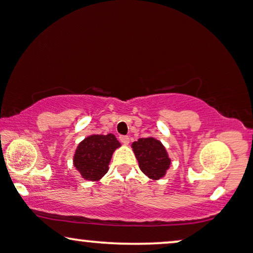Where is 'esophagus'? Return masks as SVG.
<instances>
[{
    "label": "esophagus",
    "mask_w": 253,
    "mask_h": 253,
    "mask_svg": "<svg viewBox=\"0 0 253 253\" xmlns=\"http://www.w3.org/2000/svg\"><path fill=\"white\" fill-rule=\"evenodd\" d=\"M120 140L124 144V145H127V144L130 143V138L127 136H121L120 137Z\"/></svg>",
    "instance_id": "esophagus-1"
}]
</instances>
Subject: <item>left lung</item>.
I'll use <instances>...</instances> for the list:
<instances>
[{"label": "left lung", "mask_w": 253, "mask_h": 253, "mask_svg": "<svg viewBox=\"0 0 253 253\" xmlns=\"http://www.w3.org/2000/svg\"><path fill=\"white\" fill-rule=\"evenodd\" d=\"M131 147L138 160L140 170L147 178L159 180L166 175L172 160L160 140L155 137L139 138L132 143Z\"/></svg>", "instance_id": "left-lung-1"}]
</instances>
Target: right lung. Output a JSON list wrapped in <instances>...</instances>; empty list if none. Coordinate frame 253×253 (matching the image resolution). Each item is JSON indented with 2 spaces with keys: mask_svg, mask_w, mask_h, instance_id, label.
<instances>
[{
  "mask_svg": "<svg viewBox=\"0 0 253 253\" xmlns=\"http://www.w3.org/2000/svg\"><path fill=\"white\" fill-rule=\"evenodd\" d=\"M121 143L113 133L90 134L81 140L73 157L74 167L88 181H100L109 169L115 150Z\"/></svg>",
  "mask_w": 253,
  "mask_h": 253,
  "instance_id": "1",
  "label": "right lung"
}]
</instances>
